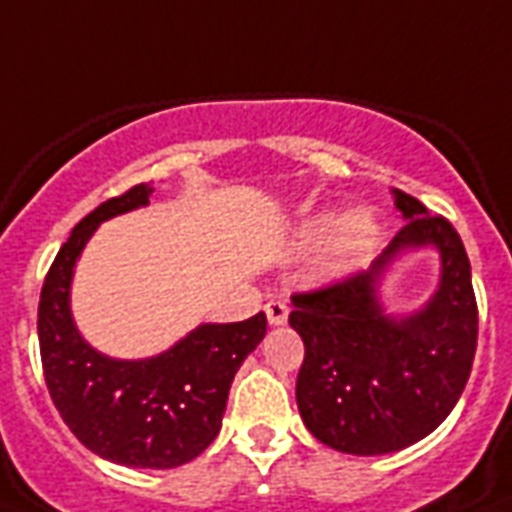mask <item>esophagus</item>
<instances>
[{
    "label": "esophagus",
    "mask_w": 512,
    "mask_h": 512,
    "mask_svg": "<svg viewBox=\"0 0 512 512\" xmlns=\"http://www.w3.org/2000/svg\"><path fill=\"white\" fill-rule=\"evenodd\" d=\"M265 316H268V324L271 327H281V324H287L289 308L284 300H268L265 303Z\"/></svg>",
    "instance_id": "esophagus-1"
}]
</instances>
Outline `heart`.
I'll list each match as a JSON object with an SVG mask.
<instances>
[{
    "label": "heart",
    "instance_id": "heart-1",
    "mask_svg": "<svg viewBox=\"0 0 512 512\" xmlns=\"http://www.w3.org/2000/svg\"><path fill=\"white\" fill-rule=\"evenodd\" d=\"M380 236V223L369 209H353L345 217L335 209H327L300 225L297 247L303 252H313L329 241V265L332 271L345 273L364 265L374 255Z\"/></svg>",
    "mask_w": 512,
    "mask_h": 512
}]
</instances>
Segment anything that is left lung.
Here are the masks:
<instances>
[{"instance_id":"obj_1","label":"left lung","mask_w":512,"mask_h":512,"mask_svg":"<svg viewBox=\"0 0 512 512\" xmlns=\"http://www.w3.org/2000/svg\"><path fill=\"white\" fill-rule=\"evenodd\" d=\"M404 228L372 268L292 297L289 327L305 342L297 409L305 428L337 452L374 457L417 444L460 401L476 356L478 308L460 233L393 188ZM439 252L437 292L409 314H390L381 287L409 251Z\"/></svg>"}]
</instances>
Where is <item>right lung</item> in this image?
I'll return each instance as SVG.
<instances>
[{
    "instance_id": "obj_1",
    "label": "right lung",
    "mask_w": 512,
    "mask_h": 512,
    "mask_svg": "<svg viewBox=\"0 0 512 512\" xmlns=\"http://www.w3.org/2000/svg\"><path fill=\"white\" fill-rule=\"evenodd\" d=\"M154 188L135 185L103 201L60 247L39 300V350L52 404L92 454L127 468L167 470L199 457L223 425L231 382L265 337V313L199 324L148 358L92 348L71 313L76 263L100 223L148 207Z\"/></svg>"
}]
</instances>
